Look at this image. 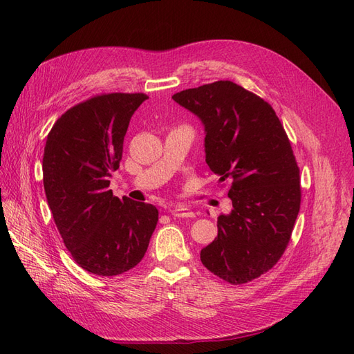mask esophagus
Here are the masks:
<instances>
[{
    "mask_svg": "<svg viewBox=\"0 0 354 354\" xmlns=\"http://www.w3.org/2000/svg\"><path fill=\"white\" fill-rule=\"evenodd\" d=\"M169 214L173 217H178V218H190V217H195V212L189 209L185 205H178V207H174L169 209Z\"/></svg>",
    "mask_w": 354,
    "mask_h": 354,
    "instance_id": "esophagus-1",
    "label": "esophagus"
}]
</instances>
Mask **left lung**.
I'll list each match as a JSON object with an SVG mask.
<instances>
[{
    "mask_svg": "<svg viewBox=\"0 0 354 354\" xmlns=\"http://www.w3.org/2000/svg\"><path fill=\"white\" fill-rule=\"evenodd\" d=\"M173 100L203 125L205 160L218 181H232V211L201 261L233 285L261 276L291 238L301 202L299 169L272 106L232 81L183 90Z\"/></svg>",
    "mask_w": 354,
    "mask_h": 354,
    "instance_id": "8db88e82",
    "label": "left lung"
}]
</instances>
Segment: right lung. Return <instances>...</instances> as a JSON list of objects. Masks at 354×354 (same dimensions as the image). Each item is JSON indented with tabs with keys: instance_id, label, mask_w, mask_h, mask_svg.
<instances>
[{
	"instance_id": "1",
	"label": "right lung",
	"mask_w": 354,
	"mask_h": 354,
	"mask_svg": "<svg viewBox=\"0 0 354 354\" xmlns=\"http://www.w3.org/2000/svg\"><path fill=\"white\" fill-rule=\"evenodd\" d=\"M146 99L142 93L97 95L63 113L47 136L42 180L48 207L73 260L93 274L133 269L156 227L155 205L109 190L128 124Z\"/></svg>"
}]
</instances>
